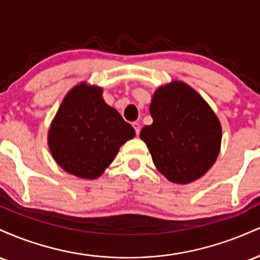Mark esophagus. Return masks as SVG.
<instances>
[{
    "label": "esophagus",
    "instance_id": "1",
    "mask_svg": "<svg viewBox=\"0 0 260 260\" xmlns=\"http://www.w3.org/2000/svg\"><path fill=\"white\" fill-rule=\"evenodd\" d=\"M133 127H134V131H136L137 136H139V133H140V124L138 123V122H133Z\"/></svg>",
    "mask_w": 260,
    "mask_h": 260
}]
</instances>
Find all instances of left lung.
Returning <instances> with one entry per match:
<instances>
[{
    "mask_svg": "<svg viewBox=\"0 0 260 260\" xmlns=\"http://www.w3.org/2000/svg\"><path fill=\"white\" fill-rule=\"evenodd\" d=\"M153 123L140 139L154 165L168 178L187 184L201 178L214 165L221 147V124L211 107L186 83L160 86L150 104Z\"/></svg>",
    "mask_w": 260,
    "mask_h": 260,
    "instance_id": "1",
    "label": "left lung"
}]
</instances>
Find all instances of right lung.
Here are the masks:
<instances>
[{
    "instance_id": "1",
    "label": "right lung",
    "mask_w": 260,
    "mask_h": 260,
    "mask_svg": "<svg viewBox=\"0 0 260 260\" xmlns=\"http://www.w3.org/2000/svg\"><path fill=\"white\" fill-rule=\"evenodd\" d=\"M134 136V128L104 101L103 89L80 83L66 95L53 118L49 147L66 172L94 180Z\"/></svg>"
}]
</instances>
